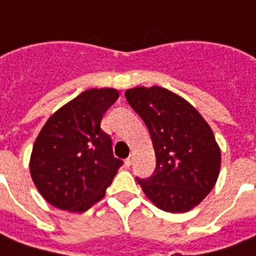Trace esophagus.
Segmentation results:
<instances>
[{
    "label": "esophagus",
    "instance_id": "34e87169",
    "mask_svg": "<svg viewBox=\"0 0 256 256\" xmlns=\"http://www.w3.org/2000/svg\"><path fill=\"white\" fill-rule=\"evenodd\" d=\"M132 160H133V159H132V155H130L128 158V159L124 160V164H126V166H128V167H130V166H132Z\"/></svg>",
    "mask_w": 256,
    "mask_h": 256
}]
</instances>
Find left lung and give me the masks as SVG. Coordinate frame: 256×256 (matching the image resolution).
Listing matches in <instances>:
<instances>
[{"label": "left lung", "mask_w": 256, "mask_h": 256, "mask_svg": "<svg viewBox=\"0 0 256 256\" xmlns=\"http://www.w3.org/2000/svg\"><path fill=\"white\" fill-rule=\"evenodd\" d=\"M126 100L150 130L156 168L136 178L158 208L185 212L203 200L218 180L220 150L203 116L182 97L159 86L126 90Z\"/></svg>", "instance_id": "8db88e82"}]
</instances>
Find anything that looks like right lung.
Returning <instances> with one entry per match:
<instances>
[{"mask_svg": "<svg viewBox=\"0 0 256 256\" xmlns=\"http://www.w3.org/2000/svg\"><path fill=\"white\" fill-rule=\"evenodd\" d=\"M118 97L119 92L111 88L89 89L48 119L30 159L32 181L48 203L84 212L104 198L123 164L114 158L111 137L100 128Z\"/></svg>", "mask_w": 256, "mask_h": 256, "instance_id": "add662e5", "label": "right lung"}]
</instances>
